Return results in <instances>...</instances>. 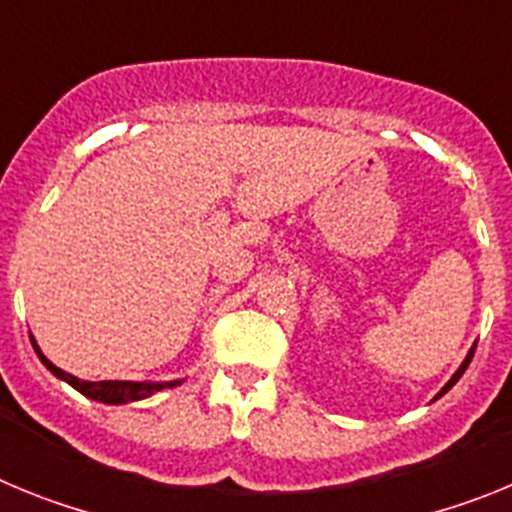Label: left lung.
<instances>
[{"mask_svg":"<svg viewBox=\"0 0 512 512\" xmlns=\"http://www.w3.org/2000/svg\"><path fill=\"white\" fill-rule=\"evenodd\" d=\"M474 348H477V346H472V348H469V354H467V359L461 361V366H459V369H456V372H454V377H451V379H449V382L443 384V390H441V392H438V395H436V397L446 395V392H449V390H451V387H454V384H456V382H459V379H461V374L467 372V366H469V361H472V356H474Z\"/></svg>","mask_w":512,"mask_h":512,"instance_id":"left-lung-1","label":"left lung"}]
</instances>
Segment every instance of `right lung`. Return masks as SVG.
<instances>
[{
    "mask_svg": "<svg viewBox=\"0 0 512 512\" xmlns=\"http://www.w3.org/2000/svg\"><path fill=\"white\" fill-rule=\"evenodd\" d=\"M30 341H33V348L35 354H38V359L43 361L45 369H51V374H56L58 379H63V382H69L74 390H79L84 397H92V400L97 402H107V405H125V402H135V400H146V397H151L153 392H161L166 390V387H176V384H182V379H174V382H84V379L74 377V374L63 372V369H58L56 364H51V361L45 359L43 351L38 348V343H35V338L30 336Z\"/></svg>",
    "mask_w": 512,
    "mask_h": 512,
    "instance_id": "add662e5",
    "label": "right lung"
}]
</instances>
